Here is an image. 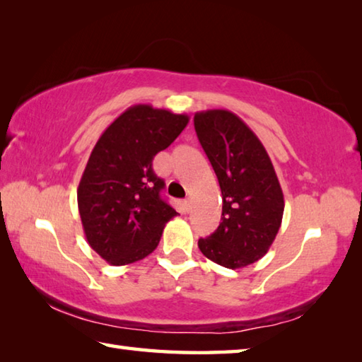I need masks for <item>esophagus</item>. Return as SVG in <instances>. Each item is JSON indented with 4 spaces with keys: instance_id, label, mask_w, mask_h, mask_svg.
<instances>
[{
    "instance_id": "1",
    "label": "esophagus",
    "mask_w": 362,
    "mask_h": 362,
    "mask_svg": "<svg viewBox=\"0 0 362 362\" xmlns=\"http://www.w3.org/2000/svg\"><path fill=\"white\" fill-rule=\"evenodd\" d=\"M183 204H185V209H187V211L192 209V204H193V203H192V198H187L185 201H183Z\"/></svg>"
}]
</instances>
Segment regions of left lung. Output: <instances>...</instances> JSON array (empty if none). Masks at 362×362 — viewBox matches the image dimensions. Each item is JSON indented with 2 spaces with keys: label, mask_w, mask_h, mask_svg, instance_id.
Wrapping results in <instances>:
<instances>
[{
  "label": "left lung",
  "mask_w": 362,
  "mask_h": 362,
  "mask_svg": "<svg viewBox=\"0 0 362 362\" xmlns=\"http://www.w3.org/2000/svg\"><path fill=\"white\" fill-rule=\"evenodd\" d=\"M194 131L222 189V222L198 247L225 268L260 260L276 238L284 196L265 146L228 110L194 115Z\"/></svg>",
  "instance_id": "obj_1"
}]
</instances>
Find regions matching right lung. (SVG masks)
Masks as SVG:
<instances>
[{"label":"right lung","instance_id":"1","mask_svg":"<svg viewBox=\"0 0 362 362\" xmlns=\"http://www.w3.org/2000/svg\"><path fill=\"white\" fill-rule=\"evenodd\" d=\"M187 124V115L134 105L97 140L79 180L78 209L89 246L110 265L145 259L177 216L161 198L164 180L151 163Z\"/></svg>","mask_w":362,"mask_h":362}]
</instances>
